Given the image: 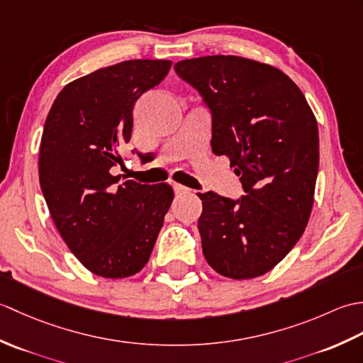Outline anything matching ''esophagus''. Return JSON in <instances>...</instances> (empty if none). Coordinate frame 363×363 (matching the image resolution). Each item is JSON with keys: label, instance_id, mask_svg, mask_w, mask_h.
Returning <instances> with one entry per match:
<instances>
[{"label": "esophagus", "instance_id": "1", "mask_svg": "<svg viewBox=\"0 0 363 363\" xmlns=\"http://www.w3.org/2000/svg\"><path fill=\"white\" fill-rule=\"evenodd\" d=\"M173 190H174L176 195H186V194H190V191H191L186 186H182V184H177V182L173 184Z\"/></svg>", "mask_w": 363, "mask_h": 363}]
</instances>
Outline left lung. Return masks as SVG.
Wrapping results in <instances>:
<instances>
[{
    "label": "left lung",
    "mask_w": 363,
    "mask_h": 363,
    "mask_svg": "<svg viewBox=\"0 0 363 363\" xmlns=\"http://www.w3.org/2000/svg\"><path fill=\"white\" fill-rule=\"evenodd\" d=\"M176 73L213 115L212 151L228 156L240 199L198 194L203 254L230 279L268 273L309 221L318 174V125L303 91L277 68L240 56L181 60Z\"/></svg>",
    "instance_id": "obj_1"
}]
</instances>
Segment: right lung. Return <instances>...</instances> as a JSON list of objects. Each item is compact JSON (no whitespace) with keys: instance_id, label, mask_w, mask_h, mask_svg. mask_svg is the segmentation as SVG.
Returning <instances> with one entry per match:
<instances>
[{"instance_id":"add662e5","label":"right lung","mask_w":363,"mask_h":363,"mask_svg":"<svg viewBox=\"0 0 363 363\" xmlns=\"http://www.w3.org/2000/svg\"><path fill=\"white\" fill-rule=\"evenodd\" d=\"M172 60L135 59L60 90L45 121L38 179L59 234L89 272L129 277L148 264L174 198L168 184L112 174L130 140L134 104L164 81Z\"/></svg>"}]
</instances>
